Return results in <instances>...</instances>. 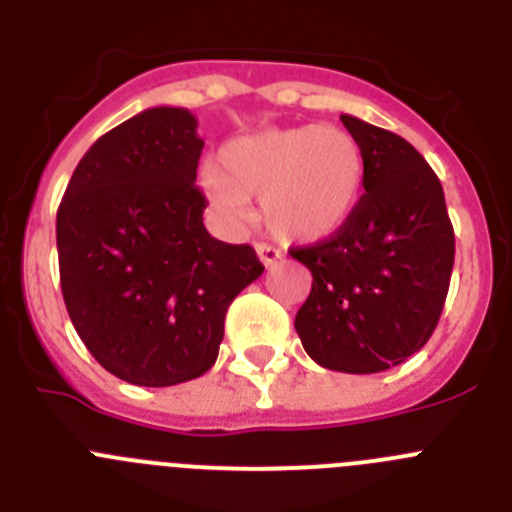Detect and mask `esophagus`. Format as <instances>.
<instances>
[{"label": "esophagus", "mask_w": 512, "mask_h": 512, "mask_svg": "<svg viewBox=\"0 0 512 512\" xmlns=\"http://www.w3.org/2000/svg\"><path fill=\"white\" fill-rule=\"evenodd\" d=\"M256 253H259V261L264 266L277 264V261L282 259V251H279V248H274V246H266V243H259V246H256Z\"/></svg>", "instance_id": "1"}]
</instances>
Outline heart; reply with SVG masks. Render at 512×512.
Returning <instances> with one entry per match:
<instances>
[{"instance_id":"heart-1","label":"heart","mask_w":512,"mask_h":512,"mask_svg":"<svg viewBox=\"0 0 512 512\" xmlns=\"http://www.w3.org/2000/svg\"><path fill=\"white\" fill-rule=\"evenodd\" d=\"M200 187L212 215L228 228L248 220L259 197L261 223L284 243L312 246L336 238L361 205L366 156L348 130L295 125L243 135L205 166Z\"/></svg>"}]
</instances>
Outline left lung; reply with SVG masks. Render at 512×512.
Returning <instances> with one entry per match:
<instances>
[{
	"label": "left lung",
	"instance_id": "1",
	"mask_svg": "<svg viewBox=\"0 0 512 512\" xmlns=\"http://www.w3.org/2000/svg\"><path fill=\"white\" fill-rule=\"evenodd\" d=\"M341 122L364 148V197L336 238L289 251L312 274L295 330L315 364L377 374L433 336L454 269V228L438 176L408 140L354 115Z\"/></svg>",
	"mask_w": 512,
	"mask_h": 512
}]
</instances>
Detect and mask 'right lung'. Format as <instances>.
Wrapping results in <instances>:
<instances>
[{
  "instance_id": "1",
  "label": "right lung",
  "mask_w": 512,
  "mask_h": 512,
  "mask_svg": "<svg viewBox=\"0 0 512 512\" xmlns=\"http://www.w3.org/2000/svg\"><path fill=\"white\" fill-rule=\"evenodd\" d=\"M205 140L184 107H151L84 153L56 217L63 302L89 354L138 387L215 364L230 302L261 277L251 246L207 233L194 187Z\"/></svg>"
}]
</instances>
